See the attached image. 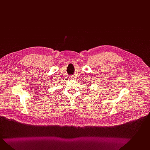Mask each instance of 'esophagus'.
Returning a JSON list of instances; mask_svg holds the SVG:
<instances>
[{
    "instance_id": "34e87169",
    "label": "esophagus",
    "mask_w": 150,
    "mask_h": 150,
    "mask_svg": "<svg viewBox=\"0 0 150 150\" xmlns=\"http://www.w3.org/2000/svg\"><path fill=\"white\" fill-rule=\"evenodd\" d=\"M70 78H71V79H75V76H71L70 77Z\"/></svg>"
}]
</instances>
